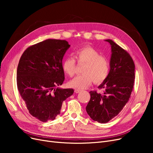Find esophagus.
I'll return each mask as SVG.
<instances>
[{
  "mask_svg": "<svg viewBox=\"0 0 153 153\" xmlns=\"http://www.w3.org/2000/svg\"><path fill=\"white\" fill-rule=\"evenodd\" d=\"M82 91L81 90H79V89H75V93H79V92H80Z\"/></svg>",
  "mask_w": 153,
  "mask_h": 153,
  "instance_id": "34e87169",
  "label": "esophagus"
}]
</instances>
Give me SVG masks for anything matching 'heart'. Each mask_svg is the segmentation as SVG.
Masks as SVG:
<instances>
[{
	"instance_id": "heart-1",
	"label": "heart",
	"mask_w": 153,
	"mask_h": 153,
	"mask_svg": "<svg viewBox=\"0 0 153 153\" xmlns=\"http://www.w3.org/2000/svg\"><path fill=\"white\" fill-rule=\"evenodd\" d=\"M76 61L80 64H85L82 68V75L74 78L69 82L70 87L76 89H84L92 82L100 84L105 82L110 73V63L105 57L91 47H84L75 52ZM62 68L64 72L69 76L75 73L76 61L71 57L63 60Z\"/></svg>"
}]
</instances>
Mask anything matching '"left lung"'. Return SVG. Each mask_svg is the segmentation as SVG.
Masks as SVG:
<instances>
[{
	"label": "left lung",
	"mask_w": 153,
	"mask_h": 153,
	"mask_svg": "<svg viewBox=\"0 0 153 153\" xmlns=\"http://www.w3.org/2000/svg\"><path fill=\"white\" fill-rule=\"evenodd\" d=\"M105 41L111 45L112 55L109 75L98 87L105 91H90L86 106L90 117L100 123H108L121 112L130 98L135 80V64L130 55L112 40Z\"/></svg>",
	"instance_id": "left-lung-1"
}]
</instances>
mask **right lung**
I'll use <instances>...</instances> for the list:
<instances>
[{
  "label": "right lung",
  "instance_id": "1",
  "mask_svg": "<svg viewBox=\"0 0 153 153\" xmlns=\"http://www.w3.org/2000/svg\"><path fill=\"white\" fill-rule=\"evenodd\" d=\"M70 45L48 39L27 48L17 68L18 90L31 115L42 122L54 120L73 89L56 88L64 80L62 61Z\"/></svg>",
  "mask_w": 153,
  "mask_h": 153
}]
</instances>
